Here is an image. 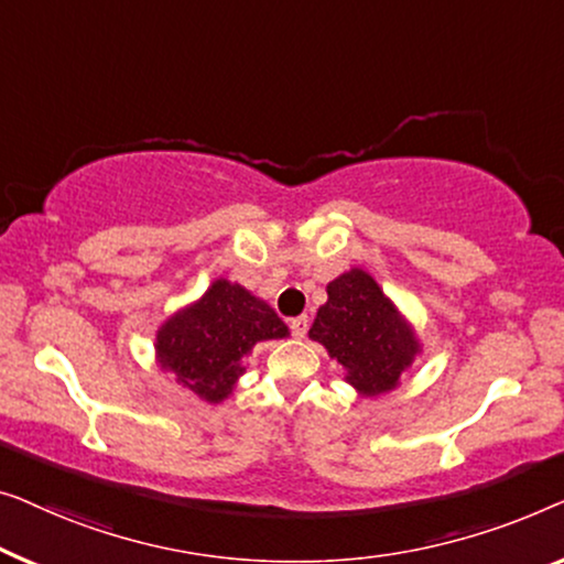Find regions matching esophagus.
<instances>
[{
	"label": "esophagus",
	"mask_w": 564,
	"mask_h": 564,
	"mask_svg": "<svg viewBox=\"0 0 564 564\" xmlns=\"http://www.w3.org/2000/svg\"><path fill=\"white\" fill-rule=\"evenodd\" d=\"M291 332H293V337H306L308 316L301 314V316H296V319H291Z\"/></svg>",
	"instance_id": "obj_1"
}]
</instances>
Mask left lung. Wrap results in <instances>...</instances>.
<instances>
[{
  "label": "left lung",
  "instance_id": "1",
  "mask_svg": "<svg viewBox=\"0 0 564 564\" xmlns=\"http://www.w3.org/2000/svg\"><path fill=\"white\" fill-rule=\"evenodd\" d=\"M308 337L343 365L345 380L365 399L393 391L422 352L411 322L362 268L327 283V304Z\"/></svg>",
  "mask_w": 564,
  "mask_h": 564
}]
</instances>
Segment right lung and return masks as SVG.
<instances>
[{
  "label": "right lung",
  "instance_id": "obj_1",
  "mask_svg": "<svg viewBox=\"0 0 564 564\" xmlns=\"http://www.w3.org/2000/svg\"><path fill=\"white\" fill-rule=\"evenodd\" d=\"M283 337L289 327L263 299L217 279L158 327L155 362L206 403H219L232 395L252 347Z\"/></svg>",
  "mask_w": 564,
  "mask_h": 564
}]
</instances>
